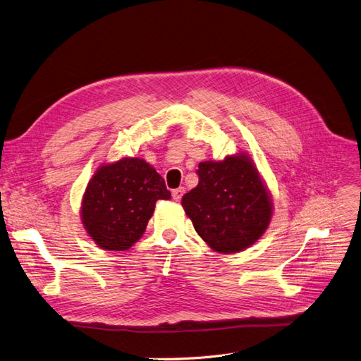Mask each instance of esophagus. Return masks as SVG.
Returning a JSON list of instances; mask_svg holds the SVG:
<instances>
[{"mask_svg":"<svg viewBox=\"0 0 361 361\" xmlns=\"http://www.w3.org/2000/svg\"><path fill=\"white\" fill-rule=\"evenodd\" d=\"M185 194V188L183 187H179V188H176V190H173L171 191V197H173V200H176V202H179L180 199H182V195Z\"/></svg>","mask_w":361,"mask_h":361,"instance_id":"esophagus-1","label":"esophagus"}]
</instances>
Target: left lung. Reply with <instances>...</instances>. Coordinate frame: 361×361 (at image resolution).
<instances>
[{"mask_svg": "<svg viewBox=\"0 0 361 361\" xmlns=\"http://www.w3.org/2000/svg\"><path fill=\"white\" fill-rule=\"evenodd\" d=\"M199 185L182 197L195 232L220 253L241 251L264 235L272 203L253 161L239 154L199 164Z\"/></svg>", "mask_w": 361, "mask_h": 361, "instance_id": "left-lung-1", "label": "left lung"}]
</instances>
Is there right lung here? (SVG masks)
Segmentation results:
<instances>
[{
    "label": "right lung",
    "instance_id": "1",
    "mask_svg": "<svg viewBox=\"0 0 361 361\" xmlns=\"http://www.w3.org/2000/svg\"><path fill=\"white\" fill-rule=\"evenodd\" d=\"M170 197L154 167L145 159L123 158L97 169L87 185L82 224L101 248L123 251L145 233L157 200Z\"/></svg>",
    "mask_w": 361,
    "mask_h": 361
}]
</instances>
